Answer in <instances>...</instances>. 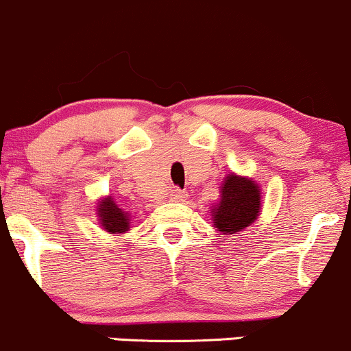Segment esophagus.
<instances>
[{
  "label": "esophagus",
  "instance_id": "esophagus-1",
  "mask_svg": "<svg viewBox=\"0 0 351 351\" xmlns=\"http://www.w3.org/2000/svg\"><path fill=\"white\" fill-rule=\"evenodd\" d=\"M169 198H171V202H184V199L188 198V193L186 191L180 190V188H173V190L169 191Z\"/></svg>",
  "mask_w": 351,
  "mask_h": 351
}]
</instances>
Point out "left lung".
<instances>
[{"instance_id":"1","label":"left lung","mask_w":351,"mask_h":351,"mask_svg":"<svg viewBox=\"0 0 351 351\" xmlns=\"http://www.w3.org/2000/svg\"><path fill=\"white\" fill-rule=\"evenodd\" d=\"M260 213V190L252 180L230 175L221 186V202L213 208V223L223 234L252 225Z\"/></svg>"}]
</instances>
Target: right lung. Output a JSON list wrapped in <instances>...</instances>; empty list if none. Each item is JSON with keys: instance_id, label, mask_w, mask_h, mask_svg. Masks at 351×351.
Masks as SVG:
<instances>
[{"instance_id": "obj_1", "label": "right lung", "mask_w": 351, "mask_h": 351, "mask_svg": "<svg viewBox=\"0 0 351 351\" xmlns=\"http://www.w3.org/2000/svg\"><path fill=\"white\" fill-rule=\"evenodd\" d=\"M98 217L101 219V226L110 233H123L130 228V215L119 210L117 203L111 198L103 199L98 208Z\"/></svg>"}]
</instances>
